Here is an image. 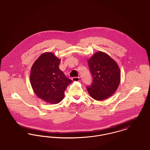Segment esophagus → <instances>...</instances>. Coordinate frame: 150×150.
Returning <instances> with one entry per match:
<instances>
[{"label":"esophagus","instance_id":"esophagus-1","mask_svg":"<svg viewBox=\"0 0 150 150\" xmlns=\"http://www.w3.org/2000/svg\"><path fill=\"white\" fill-rule=\"evenodd\" d=\"M72 80L74 81H79V77H74L72 78Z\"/></svg>","mask_w":150,"mask_h":150}]
</instances>
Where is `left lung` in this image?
Here are the masks:
<instances>
[{"label": "left lung", "instance_id": "left-lung-1", "mask_svg": "<svg viewBox=\"0 0 150 150\" xmlns=\"http://www.w3.org/2000/svg\"><path fill=\"white\" fill-rule=\"evenodd\" d=\"M92 83L87 87L93 99L103 100L115 92L120 81V71L115 61L107 54L99 51L88 60Z\"/></svg>", "mask_w": 150, "mask_h": 150}]
</instances>
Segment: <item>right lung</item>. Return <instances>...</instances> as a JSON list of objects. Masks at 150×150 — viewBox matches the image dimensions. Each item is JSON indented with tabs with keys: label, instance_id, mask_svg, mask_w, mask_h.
<instances>
[{
	"label": "right lung",
	"instance_id": "obj_1",
	"mask_svg": "<svg viewBox=\"0 0 150 150\" xmlns=\"http://www.w3.org/2000/svg\"><path fill=\"white\" fill-rule=\"evenodd\" d=\"M60 60L52 52L42 54L32 66L30 82L38 98L50 104L60 102L72 82L59 69Z\"/></svg>",
	"mask_w": 150,
	"mask_h": 150
}]
</instances>
